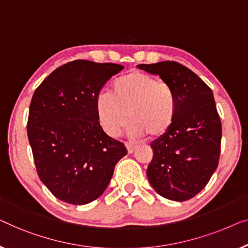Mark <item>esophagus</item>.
<instances>
[{
    "label": "esophagus",
    "instance_id": "esophagus-1",
    "mask_svg": "<svg viewBox=\"0 0 248 248\" xmlns=\"http://www.w3.org/2000/svg\"><path fill=\"white\" fill-rule=\"evenodd\" d=\"M125 147H127V151H128L129 154H132V153H134L135 149H136V145L128 144V142H125Z\"/></svg>",
    "mask_w": 248,
    "mask_h": 248
}]
</instances>
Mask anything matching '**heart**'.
Returning <instances> with one entry per match:
<instances>
[{"mask_svg":"<svg viewBox=\"0 0 248 248\" xmlns=\"http://www.w3.org/2000/svg\"><path fill=\"white\" fill-rule=\"evenodd\" d=\"M176 112L172 86L139 71L119 76L111 84V94L100 93L95 99L97 120L112 138L119 137L128 119L131 137H163L172 128Z\"/></svg>","mask_w":248,"mask_h":248,"instance_id":"b5f03b06","label":"heart"}]
</instances>
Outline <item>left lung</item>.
Listing matches in <instances>:
<instances>
[{
  "mask_svg": "<svg viewBox=\"0 0 248 248\" xmlns=\"http://www.w3.org/2000/svg\"><path fill=\"white\" fill-rule=\"evenodd\" d=\"M175 91L177 112L166 135L152 141L147 169L151 186L162 197L186 201L197 195L218 166L221 121L214 93L199 76L176 62L140 64Z\"/></svg>",
  "mask_w": 248,
  "mask_h": 248,
  "instance_id": "8db88e82",
  "label": "left lung"
}]
</instances>
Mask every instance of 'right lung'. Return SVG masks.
Listing matches in <instances>:
<instances>
[{
  "label": "right lung",
  "instance_id": "add662e5",
  "mask_svg": "<svg viewBox=\"0 0 248 248\" xmlns=\"http://www.w3.org/2000/svg\"><path fill=\"white\" fill-rule=\"evenodd\" d=\"M124 66L74 61L51 73L34 91L27 132L41 182L59 200L90 203L106 191L116 164L127 155L108 136L95 99Z\"/></svg>",
  "mask_w": 248,
  "mask_h": 248
}]
</instances>
